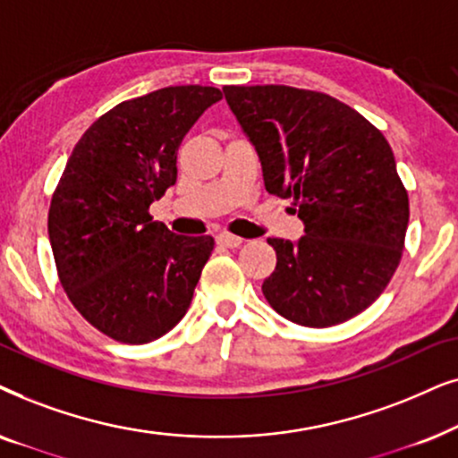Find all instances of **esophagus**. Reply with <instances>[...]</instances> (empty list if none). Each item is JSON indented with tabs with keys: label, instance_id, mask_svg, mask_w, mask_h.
I'll use <instances>...</instances> for the list:
<instances>
[{
	"label": "esophagus",
	"instance_id": "obj_1",
	"mask_svg": "<svg viewBox=\"0 0 458 458\" xmlns=\"http://www.w3.org/2000/svg\"><path fill=\"white\" fill-rule=\"evenodd\" d=\"M216 241H217V245L228 247V249H234V247H241L242 245L241 236H234V234H230V233H219L216 236Z\"/></svg>",
	"mask_w": 458,
	"mask_h": 458
}]
</instances>
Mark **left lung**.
Segmentation results:
<instances>
[{"label": "left lung", "instance_id": "left-lung-1", "mask_svg": "<svg viewBox=\"0 0 458 458\" xmlns=\"http://www.w3.org/2000/svg\"><path fill=\"white\" fill-rule=\"evenodd\" d=\"M225 100L258 150L270 194L293 199L306 234L267 239L276 267L266 300L286 320L325 328L386 291L404 251L408 192L377 127L322 91L225 85Z\"/></svg>", "mask_w": 458, "mask_h": 458}]
</instances>
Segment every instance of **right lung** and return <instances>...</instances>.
<instances>
[{
  "label": "right lung",
  "mask_w": 458,
  "mask_h": 458,
  "mask_svg": "<svg viewBox=\"0 0 458 458\" xmlns=\"http://www.w3.org/2000/svg\"><path fill=\"white\" fill-rule=\"evenodd\" d=\"M222 91L174 85L117 105L72 148L47 213L60 284L121 344H148L184 318L211 236L174 234L150 205L178 178V148Z\"/></svg>",
  "instance_id": "obj_1"
}]
</instances>
